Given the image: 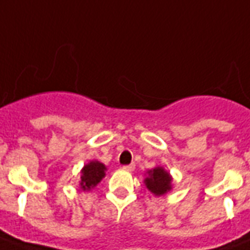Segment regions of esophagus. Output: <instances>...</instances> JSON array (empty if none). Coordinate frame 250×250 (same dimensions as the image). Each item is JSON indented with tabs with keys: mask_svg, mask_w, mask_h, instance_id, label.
I'll use <instances>...</instances> for the list:
<instances>
[{
	"mask_svg": "<svg viewBox=\"0 0 250 250\" xmlns=\"http://www.w3.org/2000/svg\"><path fill=\"white\" fill-rule=\"evenodd\" d=\"M123 170H125V171H133V170H135V164L125 165V166H123Z\"/></svg>",
	"mask_w": 250,
	"mask_h": 250,
	"instance_id": "1",
	"label": "esophagus"
}]
</instances>
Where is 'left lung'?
Returning <instances> with one entry per match:
<instances>
[{"mask_svg": "<svg viewBox=\"0 0 250 250\" xmlns=\"http://www.w3.org/2000/svg\"><path fill=\"white\" fill-rule=\"evenodd\" d=\"M145 184L152 193L161 196L171 189V176L162 167H156L154 170L149 171V176L145 179Z\"/></svg>", "mask_w": 250, "mask_h": 250, "instance_id": "obj_1", "label": "left lung"}]
</instances>
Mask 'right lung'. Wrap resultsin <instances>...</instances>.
Masks as SVG:
<instances>
[{"label":"right lung","mask_w":250,"mask_h":250,"mask_svg":"<svg viewBox=\"0 0 250 250\" xmlns=\"http://www.w3.org/2000/svg\"><path fill=\"white\" fill-rule=\"evenodd\" d=\"M105 165H102L98 161H92L85 165L82 170V182H80L82 189L88 190L97 186L101 182V179L105 176Z\"/></svg>","instance_id":"obj_1"}]
</instances>
